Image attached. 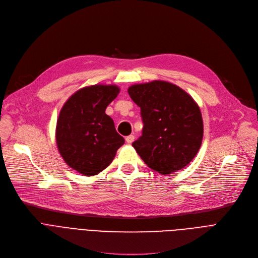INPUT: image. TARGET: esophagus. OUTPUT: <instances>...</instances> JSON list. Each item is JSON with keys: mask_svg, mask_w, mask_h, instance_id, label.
Listing matches in <instances>:
<instances>
[{"mask_svg": "<svg viewBox=\"0 0 258 258\" xmlns=\"http://www.w3.org/2000/svg\"><path fill=\"white\" fill-rule=\"evenodd\" d=\"M125 140H126V142H127L128 144H132V143L134 142V140H135V136H134V135H130V136H127V137L125 138Z\"/></svg>", "mask_w": 258, "mask_h": 258, "instance_id": "34e87169", "label": "esophagus"}]
</instances>
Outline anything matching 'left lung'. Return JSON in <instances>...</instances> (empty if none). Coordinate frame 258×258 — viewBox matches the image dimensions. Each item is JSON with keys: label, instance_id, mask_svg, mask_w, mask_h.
<instances>
[{"label": "left lung", "instance_id": "left-lung-1", "mask_svg": "<svg viewBox=\"0 0 258 258\" xmlns=\"http://www.w3.org/2000/svg\"><path fill=\"white\" fill-rule=\"evenodd\" d=\"M127 92L141 108L142 136L133 146L144 163L160 174L190 163L204 134L200 107L190 95L162 80L133 85Z\"/></svg>", "mask_w": 258, "mask_h": 258}]
</instances>
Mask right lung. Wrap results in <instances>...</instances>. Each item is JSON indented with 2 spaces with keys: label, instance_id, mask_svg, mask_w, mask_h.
Masks as SVG:
<instances>
[{
  "label": "right lung",
  "instance_id": "right-lung-1",
  "mask_svg": "<svg viewBox=\"0 0 258 258\" xmlns=\"http://www.w3.org/2000/svg\"><path fill=\"white\" fill-rule=\"evenodd\" d=\"M115 85H94L75 92L61 107L56 123V144L63 161L92 177L112 163L124 139L116 132L105 108L119 94Z\"/></svg>",
  "mask_w": 258,
  "mask_h": 258
}]
</instances>
